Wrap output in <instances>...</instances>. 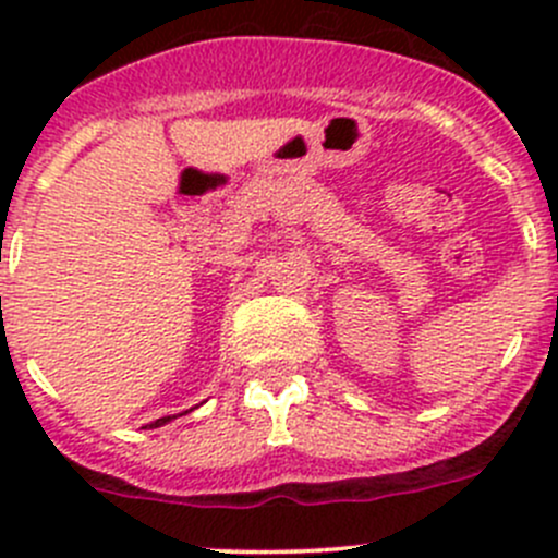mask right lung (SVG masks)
Instances as JSON below:
<instances>
[{"mask_svg":"<svg viewBox=\"0 0 558 558\" xmlns=\"http://www.w3.org/2000/svg\"><path fill=\"white\" fill-rule=\"evenodd\" d=\"M185 413H189V410H185ZM172 418H174V415H165V418H156L154 424H150V426H154V429H156V426H165L167 421H172Z\"/></svg>","mask_w":558,"mask_h":558,"instance_id":"right-lung-1","label":"right lung"}]
</instances>
